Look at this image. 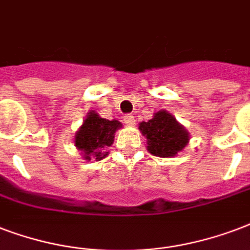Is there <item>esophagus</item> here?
Masks as SVG:
<instances>
[{"instance_id":"34e87169","label":"esophagus","mask_w":250,"mask_h":250,"mask_svg":"<svg viewBox=\"0 0 250 250\" xmlns=\"http://www.w3.org/2000/svg\"><path fill=\"white\" fill-rule=\"evenodd\" d=\"M125 123L127 125H135V118H133L131 114H127L125 117Z\"/></svg>"}]
</instances>
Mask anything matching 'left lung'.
I'll use <instances>...</instances> for the list:
<instances>
[{"mask_svg":"<svg viewBox=\"0 0 250 250\" xmlns=\"http://www.w3.org/2000/svg\"><path fill=\"white\" fill-rule=\"evenodd\" d=\"M139 129L146 138V149L157 157H173L188 146L190 136L176 121V118L165 110L156 112L152 119L142 122Z\"/></svg>","mask_w":250,"mask_h":250,"instance_id":"1","label":"left lung"}]
</instances>
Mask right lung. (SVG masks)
Listing matches in <instances>:
<instances>
[{
	"label": "right lung",
	"instance_id": "1",
	"mask_svg": "<svg viewBox=\"0 0 250 250\" xmlns=\"http://www.w3.org/2000/svg\"><path fill=\"white\" fill-rule=\"evenodd\" d=\"M121 127L122 123L119 121H108L101 118L97 112L91 110L87 112L83 125L76 132L74 146L81 150L85 160L90 161L91 157L102 160L108 155V152H104V149L114 143V135Z\"/></svg>",
	"mask_w": 250,
	"mask_h": 250
}]
</instances>
